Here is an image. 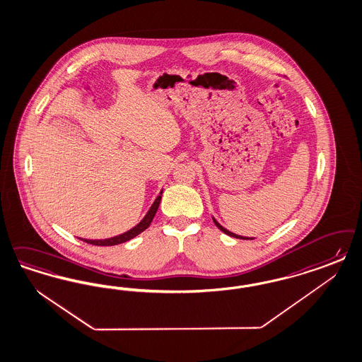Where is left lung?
Returning <instances> with one entry per match:
<instances>
[{
  "label": "left lung",
  "instance_id": "8db88e82",
  "mask_svg": "<svg viewBox=\"0 0 362 362\" xmlns=\"http://www.w3.org/2000/svg\"><path fill=\"white\" fill-rule=\"evenodd\" d=\"M213 221H214V223H216V226L221 230V232H223L225 234H228V235H230V237H234V238H240V240H253V238H249V237H244V235H238V234L232 233V232H229L228 229H225L222 225H220L218 222H217V220L216 218H213Z\"/></svg>",
  "mask_w": 362,
  "mask_h": 362
}]
</instances>
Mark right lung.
Instances as JSON below:
<instances>
[{"mask_svg": "<svg viewBox=\"0 0 362 362\" xmlns=\"http://www.w3.org/2000/svg\"><path fill=\"white\" fill-rule=\"evenodd\" d=\"M161 194H163V190L160 192L158 197L153 202L151 209L148 210V213H146V216L142 218V221H141L140 223H137L134 228H132L128 232L119 234V235H116V237H112V238H106V240H85V238H80V240H82L83 243L92 244V245L113 246L122 244V243H127L129 240L134 238L136 235H139V234L142 233L145 229L149 228V225H151V222L153 221V218H154V216H156V213H157V209H158V206H160Z\"/></svg>", "mask_w": 362, "mask_h": 362, "instance_id": "right-lung-1", "label": "right lung"}]
</instances>
